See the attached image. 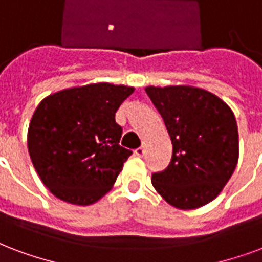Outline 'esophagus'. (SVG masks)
Masks as SVG:
<instances>
[{
	"instance_id": "1",
	"label": "esophagus",
	"mask_w": 262,
	"mask_h": 262,
	"mask_svg": "<svg viewBox=\"0 0 262 262\" xmlns=\"http://www.w3.org/2000/svg\"><path fill=\"white\" fill-rule=\"evenodd\" d=\"M135 155H137V156H138V157H143V156H145V146L138 147V149L135 150Z\"/></svg>"
}]
</instances>
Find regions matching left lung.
<instances>
[{
	"mask_svg": "<svg viewBox=\"0 0 262 262\" xmlns=\"http://www.w3.org/2000/svg\"><path fill=\"white\" fill-rule=\"evenodd\" d=\"M145 91L164 120L172 143L170 164L153 174V188L180 210L213 202L239 160V133L232 109L198 86L149 85Z\"/></svg>",
	"mask_w": 262,
	"mask_h": 262,
	"instance_id": "obj_1",
	"label": "left lung"
}]
</instances>
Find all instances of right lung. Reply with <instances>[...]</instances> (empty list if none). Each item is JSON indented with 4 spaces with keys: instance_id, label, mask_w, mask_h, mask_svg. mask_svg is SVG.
Listing matches in <instances>:
<instances>
[{
    "instance_id": "obj_1",
    "label": "right lung",
    "mask_w": 262,
    "mask_h": 262,
    "mask_svg": "<svg viewBox=\"0 0 262 262\" xmlns=\"http://www.w3.org/2000/svg\"><path fill=\"white\" fill-rule=\"evenodd\" d=\"M134 86L92 82L45 96L27 129L31 163L49 192L90 206L115 185L131 150L119 145L116 112Z\"/></svg>"
}]
</instances>
